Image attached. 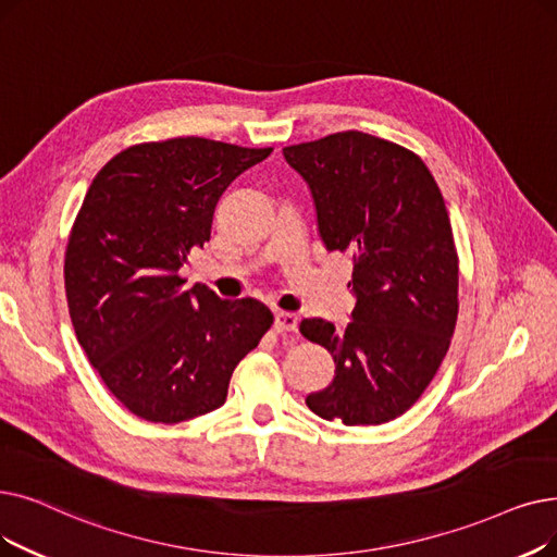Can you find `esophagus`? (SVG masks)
<instances>
[{
	"label": "esophagus",
	"instance_id": "34e87169",
	"mask_svg": "<svg viewBox=\"0 0 557 557\" xmlns=\"http://www.w3.org/2000/svg\"><path fill=\"white\" fill-rule=\"evenodd\" d=\"M275 330L277 332H296L298 330V317L292 311H277L275 313Z\"/></svg>",
	"mask_w": 557,
	"mask_h": 557
}]
</instances>
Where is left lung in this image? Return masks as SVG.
<instances>
[{"mask_svg":"<svg viewBox=\"0 0 557 557\" xmlns=\"http://www.w3.org/2000/svg\"><path fill=\"white\" fill-rule=\"evenodd\" d=\"M282 154L311 188L325 248L355 259L348 327L300 323L334 359L332 384L305 403L346 425L392 421L421 398L457 323L459 259L442 190L419 154L364 132Z\"/></svg>","mask_w":557,"mask_h":557,"instance_id":"1","label":"left lung"}]
</instances>
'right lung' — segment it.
I'll list each match as a JSON object with an SVG mask.
<instances>
[{
	"label": "right lung",
	"mask_w": 557,
	"mask_h": 557,
	"mask_svg": "<svg viewBox=\"0 0 557 557\" xmlns=\"http://www.w3.org/2000/svg\"><path fill=\"white\" fill-rule=\"evenodd\" d=\"M273 148L200 136L138 143L95 175L65 248L77 342L132 414L182 423L219 409L273 313L255 298L184 288L190 248L211 236L225 188Z\"/></svg>",
	"instance_id": "obj_1"
}]
</instances>
